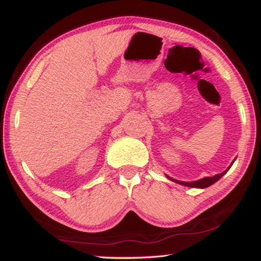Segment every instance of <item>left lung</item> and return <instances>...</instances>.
Segmentation results:
<instances>
[{
  "label": "left lung",
  "instance_id": "8db88e82",
  "mask_svg": "<svg viewBox=\"0 0 261 261\" xmlns=\"http://www.w3.org/2000/svg\"><path fill=\"white\" fill-rule=\"evenodd\" d=\"M229 168H230V167H229ZM229 168H228V169H229ZM228 169H227L226 171H223V173H221V174H218V175L213 176V177H205V178H202V179L196 180V182H179V180H176V179H173V178H170V177H168V178H170L171 180H174V182H177V183H179V184L185 185V187L201 188V189H204V188L210 187V185H212V184H214V183L216 182V180H219L221 177H222V176H223L224 174L227 173Z\"/></svg>",
  "mask_w": 261,
  "mask_h": 261
}]
</instances>
